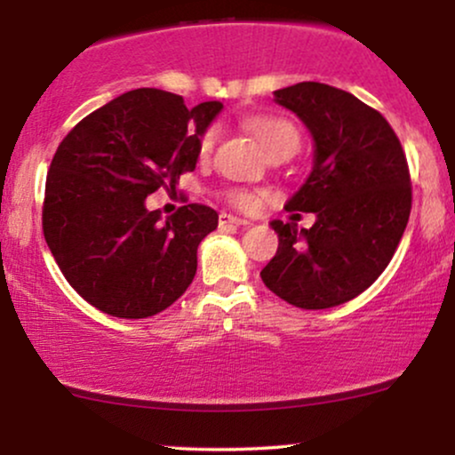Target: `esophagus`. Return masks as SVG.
<instances>
[{"instance_id":"obj_1","label":"esophagus","mask_w":455,"mask_h":455,"mask_svg":"<svg viewBox=\"0 0 455 455\" xmlns=\"http://www.w3.org/2000/svg\"><path fill=\"white\" fill-rule=\"evenodd\" d=\"M218 222H220V227H224V224H235V227H245V224H250L245 218L231 216V213H220V216H218Z\"/></svg>"}]
</instances>
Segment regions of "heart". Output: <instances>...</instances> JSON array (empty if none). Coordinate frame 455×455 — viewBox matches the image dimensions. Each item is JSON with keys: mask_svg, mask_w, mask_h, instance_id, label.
<instances>
[{"mask_svg": "<svg viewBox=\"0 0 455 455\" xmlns=\"http://www.w3.org/2000/svg\"><path fill=\"white\" fill-rule=\"evenodd\" d=\"M243 126L254 134V139L259 140L260 148L267 154L282 148H299V132L291 122H286L284 117H275V115H259V117H248L243 122ZM218 130L210 128L207 132H203L201 140H198V154L201 158H207L212 154L213 145H216ZM224 198L231 203L237 210L250 212L257 207L259 196L254 192L245 190V188H231V190L224 192Z\"/></svg>", "mask_w": 455, "mask_h": 455, "instance_id": "1", "label": "heart"}]
</instances>
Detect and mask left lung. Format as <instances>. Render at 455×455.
Listing matches in <instances>:
<instances>
[{
	"mask_svg": "<svg viewBox=\"0 0 455 455\" xmlns=\"http://www.w3.org/2000/svg\"><path fill=\"white\" fill-rule=\"evenodd\" d=\"M315 139V166L286 203L316 213L310 228L274 220L280 245L260 271L265 286L304 310L363 293L383 274L411 216V175L394 128L377 108L325 83L274 92Z\"/></svg>",
	"mask_w": 455,
	"mask_h": 455,
	"instance_id": "8db88e82",
	"label": "left lung"
}]
</instances>
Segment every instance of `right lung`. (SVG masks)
<instances>
[{
	"label": "right lung",
	"instance_id": "1",
	"mask_svg": "<svg viewBox=\"0 0 455 455\" xmlns=\"http://www.w3.org/2000/svg\"><path fill=\"white\" fill-rule=\"evenodd\" d=\"M220 102L188 108L177 93L134 90L83 117L46 175L43 231L61 274L93 307L148 318L195 280L196 248L218 227L207 205L160 220L145 198L195 171Z\"/></svg>",
	"mask_w": 455,
	"mask_h": 455
}]
</instances>
